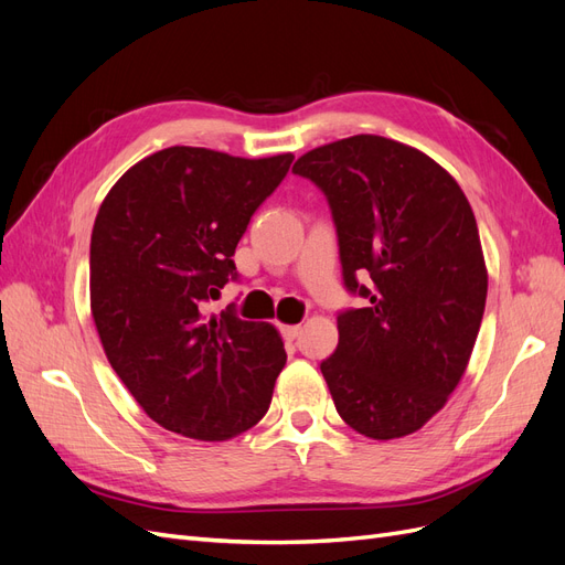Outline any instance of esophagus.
Here are the masks:
<instances>
[{
	"instance_id": "34e87169",
	"label": "esophagus",
	"mask_w": 565,
	"mask_h": 565,
	"mask_svg": "<svg viewBox=\"0 0 565 565\" xmlns=\"http://www.w3.org/2000/svg\"><path fill=\"white\" fill-rule=\"evenodd\" d=\"M280 332L285 341H295L301 334V324H280Z\"/></svg>"
}]
</instances>
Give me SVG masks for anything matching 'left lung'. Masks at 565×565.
Listing matches in <instances>:
<instances>
[{
	"label": "left lung",
	"mask_w": 565,
	"mask_h": 565,
	"mask_svg": "<svg viewBox=\"0 0 565 565\" xmlns=\"http://www.w3.org/2000/svg\"><path fill=\"white\" fill-rule=\"evenodd\" d=\"M292 172L330 202L349 292L337 351L320 363L339 417L374 440L415 434L465 374L488 270L467 195L422 150L374 134L313 148ZM371 276L365 288L358 277Z\"/></svg>",
	"instance_id": "obj_1"
}]
</instances>
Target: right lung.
<instances>
[{
    "instance_id": "add662e5",
    "label": "right lung",
    "mask_w": 565,
    "mask_h": 565,
    "mask_svg": "<svg viewBox=\"0 0 565 565\" xmlns=\"http://www.w3.org/2000/svg\"><path fill=\"white\" fill-rule=\"evenodd\" d=\"M292 160L172 146L100 202L92 316L117 377L167 431L228 440L266 415L287 361L278 330L231 309L207 316V303L237 278L235 247Z\"/></svg>"
}]
</instances>
